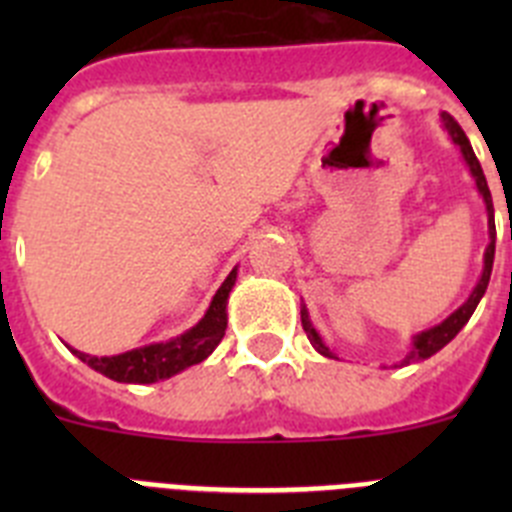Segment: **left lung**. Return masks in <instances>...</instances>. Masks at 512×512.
Listing matches in <instances>:
<instances>
[{
    "mask_svg": "<svg viewBox=\"0 0 512 512\" xmlns=\"http://www.w3.org/2000/svg\"><path fill=\"white\" fill-rule=\"evenodd\" d=\"M443 125H446V130H449L451 140H454L456 146L461 148V153H464V158H467L469 164V171H472V176L477 179V189L479 194L485 197V205H487V212H490V246H487V253H485V271H482V279H479V284L474 287V292L469 295V300L464 302V305L459 307V310L451 315V318L443 320L441 325H436V328L431 330H423L420 336H415V343H413V351H410L408 356H405V361L402 364H410V361H420V359H428V356H433L436 351H441L446 343L451 341V338L459 333L464 325H467V320L472 318V312L477 310L479 300H482V295H485L487 284H490V274H492V261H495V215H492V194H490V187H487V179H485V171H482V166H479L477 156H474L472 151V143H469V138L464 135V130H461L459 122L454 120L451 115H443ZM302 328H305L307 338H310V343L315 348H318L320 354L323 356H330V351L325 348V343L320 341V336L315 333V328L310 325V320H307V310H302Z\"/></svg>",
    "mask_w": 512,
    "mask_h": 512,
    "instance_id": "8db88e82",
    "label": "left lung"
}]
</instances>
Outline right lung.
I'll return each mask as SVG.
<instances>
[{"label": "right lung", "instance_id": "1", "mask_svg": "<svg viewBox=\"0 0 512 512\" xmlns=\"http://www.w3.org/2000/svg\"><path fill=\"white\" fill-rule=\"evenodd\" d=\"M235 284V269L230 271L223 287L217 289V295L212 297V305L207 310L205 318L187 330L184 336L174 338L166 343H151L146 348H135L128 354L120 356H97L81 354L74 351L84 364H89L94 372L104 374V377L115 379V382H135V384H151L158 379L174 377L187 366L200 364L207 356L215 351V346L223 341L225 325H228V315H225V305H228L230 289Z\"/></svg>", "mask_w": 512, "mask_h": 512}]
</instances>
